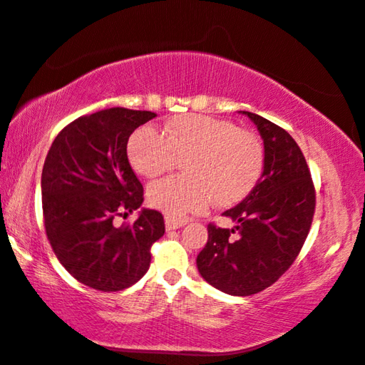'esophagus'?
Returning a JSON list of instances; mask_svg holds the SVG:
<instances>
[{
    "instance_id": "esophagus-1",
    "label": "esophagus",
    "mask_w": 365,
    "mask_h": 365,
    "mask_svg": "<svg viewBox=\"0 0 365 365\" xmlns=\"http://www.w3.org/2000/svg\"><path fill=\"white\" fill-rule=\"evenodd\" d=\"M186 220H176V218H166L165 220V227L166 231H175V229H179L182 226H186Z\"/></svg>"
}]
</instances>
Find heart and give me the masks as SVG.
Returning a JSON list of instances; mask_svg holds the SVG:
<instances>
[{
	"label": "heart",
	"mask_w": 365,
	"mask_h": 365,
	"mask_svg": "<svg viewBox=\"0 0 365 365\" xmlns=\"http://www.w3.org/2000/svg\"><path fill=\"white\" fill-rule=\"evenodd\" d=\"M131 168L152 179L176 165L186 175L165 178L147 189L153 208L170 216L199 212L213 200L232 207L257 187L264 170V149L255 134L231 121L187 113L168 120L163 131L140 126L126 144Z\"/></svg>",
	"instance_id": "obj_1"
}]
</instances>
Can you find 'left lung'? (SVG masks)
Listing matches in <instances>:
<instances>
[{"label":"left lung","instance_id":"8db88e82","mask_svg":"<svg viewBox=\"0 0 365 365\" xmlns=\"http://www.w3.org/2000/svg\"><path fill=\"white\" fill-rule=\"evenodd\" d=\"M242 113L263 138V176L237 207L222 213L235 222L232 229L208 225V242L197 257L200 276L234 297L255 295L289 269L316 208L314 184L295 139L257 113Z\"/></svg>","mask_w":365,"mask_h":365}]
</instances>
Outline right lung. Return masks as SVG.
I'll return each instance as SVG.
<instances>
[{
  "mask_svg": "<svg viewBox=\"0 0 365 365\" xmlns=\"http://www.w3.org/2000/svg\"><path fill=\"white\" fill-rule=\"evenodd\" d=\"M149 110L112 107L73 120L57 134L44 160V229L61 264L78 282L101 292L128 289L150 266V247L165 234L162 213L143 208L133 225L117 227L144 202V189L126 155Z\"/></svg>",
  "mask_w": 365,
  "mask_h": 365,
  "instance_id": "right-lung-1",
  "label": "right lung"
}]
</instances>
